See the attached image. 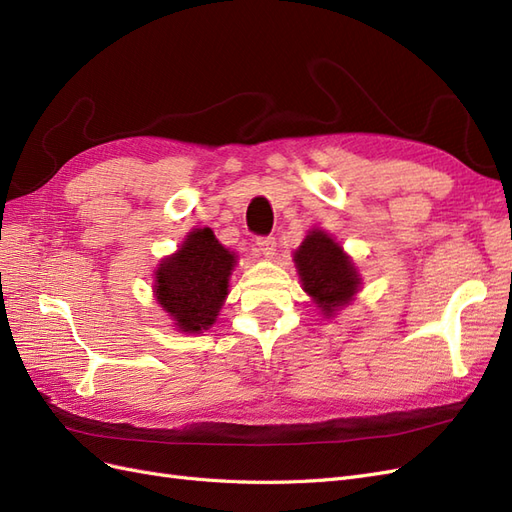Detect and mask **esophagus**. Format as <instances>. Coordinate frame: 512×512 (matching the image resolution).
I'll list each match as a JSON object with an SVG mask.
<instances>
[{
  "label": "esophagus",
  "instance_id": "esophagus-1",
  "mask_svg": "<svg viewBox=\"0 0 512 512\" xmlns=\"http://www.w3.org/2000/svg\"><path fill=\"white\" fill-rule=\"evenodd\" d=\"M256 245H258V254L260 256L271 258L275 254V239L273 237H258Z\"/></svg>",
  "mask_w": 512,
  "mask_h": 512
}]
</instances>
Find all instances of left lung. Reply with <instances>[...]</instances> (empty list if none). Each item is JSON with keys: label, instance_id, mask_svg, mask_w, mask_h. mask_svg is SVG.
<instances>
[{"label": "left lung", "instance_id": "1", "mask_svg": "<svg viewBox=\"0 0 512 512\" xmlns=\"http://www.w3.org/2000/svg\"><path fill=\"white\" fill-rule=\"evenodd\" d=\"M294 267L299 271L303 290L327 318L346 307L359 292L361 277L354 262L324 230H309L294 252Z\"/></svg>", "mask_w": 512, "mask_h": 512}]
</instances>
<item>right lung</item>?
I'll list each match as a JSON object with an SVG mask.
<instances>
[{"label": "right lung", "mask_w": 512, "mask_h": 512, "mask_svg": "<svg viewBox=\"0 0 512 512\" xmlns=\"http://www.w3.org/2000/svg\"><path fill=\"white\" fill-rule=\"evenodd\" d=\"M235 254L211 228H194L173 256L160 260L153 292L181 333H203L218 318L228 294Z\"/></svg>", "instance_id": "1"}]
</instances>
